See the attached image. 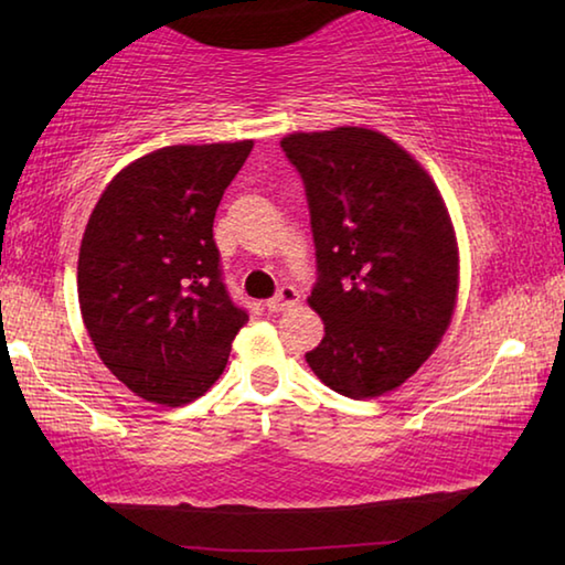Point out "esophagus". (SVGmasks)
<instances>
[{
  "mask_svg": "<svg viewBox=\"0 0 565 565\" xmlns=\"http://www.w3.org/2000/svg\"><path fill=\"white\" fill-rule=\"evenodd\" d=\"M299 303V291L294 289V286H281L279 291H276V296H271L269 301H266V309H269L271 313H279V311H286L291 309V306Z\"/></svg>",
  "mask_w": 565,
  "mask_h": 565,
  "instance_id": "obj_1",
  "label": "esophagus"
}]
</instances>
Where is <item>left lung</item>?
<instances>
[{"label": "left lung", "instance_id": "8db88e82", "mask_svg": "<svg viewBox=\"0 0 565 565\" xmlns=\"http://www.w3.org/2000/svg\"><path fill=\"white\" fill-rule=\"evenodd\" d=\"M309 202L323 339L306 361L337 394L374 398L414 376L451 323L458 246L431 177L363 127L289 134Z\"/></svg>", "mask_w": 565, "mask_h": 565}]
</instances>
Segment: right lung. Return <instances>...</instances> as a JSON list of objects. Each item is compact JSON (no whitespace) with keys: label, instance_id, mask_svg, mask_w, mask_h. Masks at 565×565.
Segmentation results:
<instances>
[{"label":"right lung","instance_id":"right-lung-1","mask_svg":"<svg viewBox=\"0 0 565 565\" xmlns=\"http://www.w3.org/2000/svg\"><path fill=\"white\" fill-rule=\"evenodd\" d=\"M252 147L151 151L109 181L89 216L76 266L84 327L104 366L154 404L212 388L248 321L224 284L214 216Z\"/></svg>","mask_w":565,"mask_h":565}]
</instances>
